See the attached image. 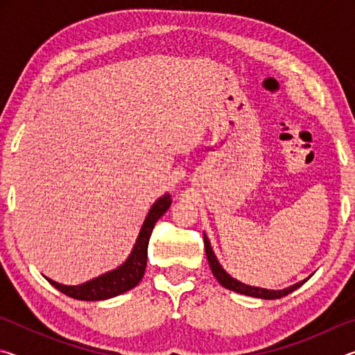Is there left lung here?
Instances as JSON below:
<instances>
[{
  "mask_svg": "<svg viewBox=\"0 0 355 355\" xmlns=\"http://www.w3.org/2000/svg\"><path fill=\"white\" fill-rule=\"evenodd\" d=\"M203 241H205V252H207V258H208V264L209 268H211V271L214 274V277L218 279L219 284L227 288V290H232L235 293L239 294H245V296H250V297H258V299H280L286 296V294L293 293L294 290H297L299 286H302L305 282L309 279H305L302 282H297V284H294L291 286L285 288V290H266V288H258V286H250V285H245L243 282H239L236 279H233L230 274L225 272V269L220 266L218 258H216L214 252L211 249V244H209L207 235L203 236Z\"/></svg>",
  "mask_w": 355,
  "mask_h": 355,
  "instance_id": "obj_1",
  "label": "left lung"
}]
</instances>
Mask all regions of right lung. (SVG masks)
Instances as JSON below:
<instances>
[{"mask_svg": "<svg viewBox=\"0 0 355 355\" xmlns=\"http://www.w3.org/2000/svg\"><path fill=\"white\" fill-rule=\"evenodd\" d=\"M171 196L164 194L156 200L150 211L147 214L146 220H144L142 228L139 232V236L136 239V244L133 250H131L130 257L127 258L122 266H119L114 271L106 272L103 275H98L92 280L86 282V284L69 286L58 284V282L45 277L50 284L64 293L65 296L80 299V300H103L110 299L114 296H119L125 291L135 288L144 277V272H146L147 266V249H148V241L150 235H152V230L161 216H163L167 209L171 207Z\"/></svg>", "mask_w": 355, "mask_h": 355, "instance_id": "1", "label": "right lung"}]
</instances>
